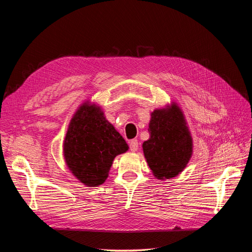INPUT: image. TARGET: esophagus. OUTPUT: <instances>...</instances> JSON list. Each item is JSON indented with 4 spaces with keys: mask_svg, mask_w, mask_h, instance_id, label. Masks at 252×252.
I'll use <instances>...</instances> for the list:
<instances>
[{
    "mask_svg": "<svg viewBox=\"0 0 252 252\" xmlns=\"http://www.w3.org/2000/svg\"><path fill=\"white\" fill-rule=\"evenodd\" d=\"M129 148H130V150L132 152H135L136 150H138V148H139L138 140H131L130 143H129Z\"/></svg>",
    "mask_w": 252,
    "mask_h": 252,
    "instance_id": "esophagus-1",
    "label": "esophagus"
}]
</instances>
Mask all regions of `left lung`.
Returning <instances> with one entry per match:
<instances>
[{"instance_id": "1", "label": "left lung", "mask_w": 252, "mask_h": 252, "mask_svg": "<svg viewBox=\"0 0 252 252\" xmlns=\"http://www.w3.org/2000/svg\"><path fill=\"white\" fill-rule=\"evenodd\" d=\"M148 131L150 138L143 143V151L155 177L165 180L178 175L192 155V139L179 106L173 103L152 112Z\"/></svg>"}]
</instances>
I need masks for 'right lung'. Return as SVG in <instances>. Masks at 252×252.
I'll list each match as a JSON object with an SVG mask.
<instances>
[{
  "label": "right lung",
  "mask_w": 252,
  "mask_h": 252,
  "mask_svg": "<svg viewBox=\"0 0 252 252\" xmlns=\"http://www.w3.org/2000/svg\"><path fill=\"white\" fill-rule=\"evenodd\" d=\"M128 148L101 108L84 103L68 127L64 158L75 178L84 185L96 187L107 179L114 158Z\"/></svg>",
  "instance_id": "add662e5"
}]
</instances>
